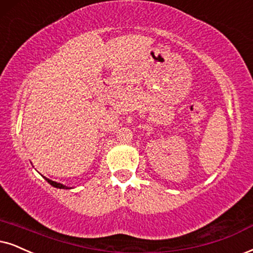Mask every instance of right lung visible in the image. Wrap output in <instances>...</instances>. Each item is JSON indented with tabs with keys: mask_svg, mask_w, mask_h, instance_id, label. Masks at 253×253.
Listing matches in <instances>:
<instances>
[{
	"mask_svg": "<svg viewBox=\"0 0 253 253\" xmlns=\"http://www.w3.org/2000/svg\"><path fill=\"white\" fill-rule=\"evenodd\" d=\"M45 178V180L49 182V183L52 185V187H55V188H59V189H70L69 187H66V185H63L62 183H57V182H55V181H51V180H49V178H46V177H44Z\"/></svg>",
	"mask_w": 253,
	"mask_h": 253,
	"instance_id": "1",
	"label": "right lung"
}]
</instances>
